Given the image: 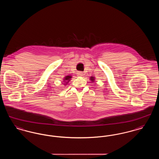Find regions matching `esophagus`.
Instances as JSON below:
<instances>
[{"mask_svg":"<svg viewBox=\"0 0 159 159\" xmlns=\"http://www.w3.org/2000/svg\"><path fill=\"white\" fill-rule=\"evenodd\" d=\"M77 75H78V76H83V73L82 72H81V71H80V72H78V73H77Z\"/></svg>","mask_w":159,"mask_h":159,"instance_id":"obj_1","label":"esophagus"}]
</instances>
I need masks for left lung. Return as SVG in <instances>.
<instances>
[{"mask_svg": "<svg viewBox=\"0 0 159 159\" xmlns=\"http://www.w3.org/2000/svg\"><path fill=\"white\" fill-rule=\"evenodd\" d=\"M90 80L92 81V82H93L95 80V77L93 76H91L90 77Z\"/></svg>", "mask_w": 159, "mask_h": 159, "instance_id": "1", "label": "left lung"}]
</instances>
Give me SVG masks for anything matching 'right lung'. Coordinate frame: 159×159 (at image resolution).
<instances>
[{
  "label": "right lung",
  "mask_w": 159,
  "mask_h": 159,
  "mask_svg": "<svg viewBox=\"0 0 159 159\" xmlns=\"http://www.w3.org/2000/svg\"><path fill=\"white\" fill-rule=\"evenodd\" d=\"M71 77H72V76H70V75L66 76V77L64 78V79H63V82H64V84H67V83L69 82V81L71 80Z\"/></svg>",
  "instance_id": "obj_1"
}]
</instances>
